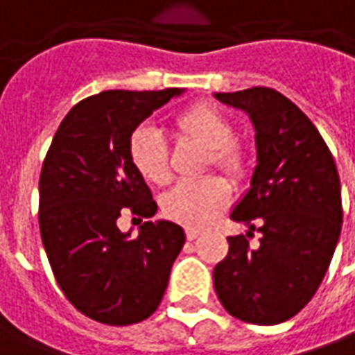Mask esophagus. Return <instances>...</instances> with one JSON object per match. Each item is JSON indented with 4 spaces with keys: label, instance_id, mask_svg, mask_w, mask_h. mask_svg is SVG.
<instances>
[{
    "label": "esophagus",
    "instance_id": "1",
    "mask_svg": "<svg viewBox=\"0 0 355 355\" xmlns=\"http://www.w3.org/2000/svg\"><path fill=\"white\" fill-rule=\"evenodd\" d=\"M199 234H201V232H199V230H195V228H187V230H185V236H187V240H195Z\"/></svg>",
    "mask_w": 355,
    "mask_h": 355
}]
</instances>
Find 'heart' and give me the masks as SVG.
Masks as SVG:
<instances>
[{
    "instance_id": "heart-1",
    "label": "heart",
    "mask_w": 355,
    "mask_h": 355,
    "mask_svg": "<svg viewBox=\"0 0 355 355\" xmlns=\"http://www.w3.org/2000/svg\"><path fill=\"white\" fill-rule=\"evenodd\" d=\"M185 139L199 142L209 150L213 166L232 180L244 178L248 170V154L234 142V125L216 107L199 103L183 111L173 123ZM128 158L135 170L154 185L170 182L168 146L160 132L152 127H139L128 140ZM230 201V187L220 178H205L201 182L175 185L162 201L164 213L185 227H207Z\"/></svg>"
}]
</instances>
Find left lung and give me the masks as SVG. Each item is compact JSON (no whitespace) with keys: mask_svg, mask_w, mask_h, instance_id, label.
I'll use <instances>...</instances> for the list:
<instances>
[{"mask_svg":"<svg viewBox=\"0 0 355 355\" xmlns=\"http://www.w3.org/2000/svg\"><path fill=\"white\" fill-rule=\"evenodd\" d=\"M244 111L256 132L250 187L230 218L258 223L260 246L228 236V254L213 272L218 301L252 324H279L313 299L342 228V193L334 158L311 119L270 87L215 94Z\"/></svg>","mask_w":355,"mask_h":355,"instance_id":"obj_1","label":"left lung"}]
</instances>
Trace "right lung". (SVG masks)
Listing matches in <instances>:
<instances>
[{
	"mask_svg": "<svg viewBox=\"0 0 355 355\" xmlns=\"http://www.w3.org/2000/svg\"><path fill=\"white\" fill-rule=\"evenodd\" d=\"M185 89H109L64 116L42 164L39 225L54 277L80 313L111 327L148 318L160 305L185 244L172 220L144 223L139 236L116 227L121 213L156 215L152 191L128 158L144 119Z\"/></svg>",
	"mask_w": 355,
	"mask_h": 355,
	"instance_id": "add662e5",
	"label": "right lung"
}]
</instances>
